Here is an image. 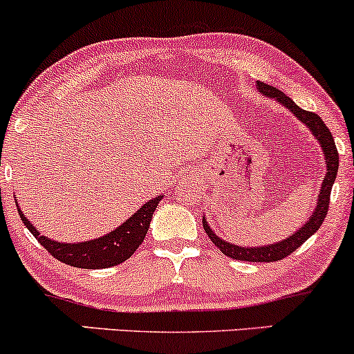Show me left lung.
Here are the masks:
<instances>
[{
    "label": "left lung",
    "mask_w": 354,
    "mask_h": 354,
    "mask_svg": "<svg viewBox=\"0 0 354 354\" xmlns=\"http://www.w3.org/2000/svg\"><path fill=\"white\" fill-rule=\"evenodd\" d=\"M257 91L260 94H263L269 99L277 100L281 106L289 109L294 114V118H297L299 122L304 124L306 127L310 131V134L314 136L319 147L322 151V156H324V165H326V176L322 178L319 195L316 200V208L310 213L309 218L301 225L299 230L294 232L292 235H289L287 239L281 240V242L269 243V245H236V243L223 240L213 232V228L209 227L207 216H203V228L207 232L213 243L220 248L221 254H225L227 257L236 259V260H245V262H275V260L286 259L287 255L292 254L296 248H299L309 236H313L317 232V228L321 227L322 221H324L326 215H328L329 208V196H331V188L335 185L337 168H339V154H337L335 139H333L331 131L326 127V124L322 122V119L314 112L304 111L294 102L290 97H287L284 92H281L279 88L272 87L263 82H257Z\"/></svg>",
    "instance_id": "left-lung-1"
}]
</instances>
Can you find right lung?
Wrapping results in <instances>:
<instances>
[{
    "instance_id": "right-lung-1",
    "label": "right lung",
    "mask_w": 354,
    "mask_h": 354,
    "mask_svg": "<svg viewBox=\"0 0 354 354\" xmlns=\"http://www.w3.org/2000/svg\"><path fill=\"white\" fill-rule=\"evenodd\" d=\"M161 200L162 195L151 198L131 218H127L115 230L109 232L106 235L87 240V242L73 243L57 242L50 236L41 235L30 223V220L26 218L21 208L18 207V201H15V203H17L18 213L21 216L23 223L26 225V228L57 260L67 263V266L79 267V269H106V267L119 266V263L126 262L138 250V247L141 245L147 234L154 209L158 208V203Z\"/></svg>"
}]
</instances>
